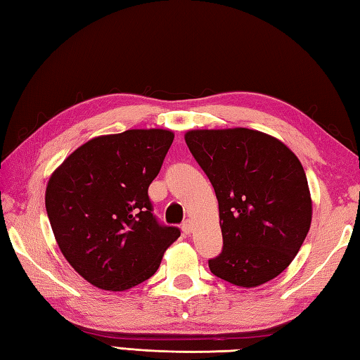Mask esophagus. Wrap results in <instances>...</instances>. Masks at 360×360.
<instances>
[{
    "label": "esophagus",
    "mask_w": 360,
    "mask_h": 360,
    "mask_svg": "<svg viewBox=\"0 0 360 360\" xmlns=\"http://www.w3.org/2000/svg\"><path fill=\"white\" fill-rule=\"evenodd\" d=\"M181 229H182V232H184V235H190V233H192V231H193L192 221H190V219L184 221V223H182V226H181Z\"/></svg>",
    "instance_id": "34e87169"
}]
</instances>
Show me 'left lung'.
<instances>
[{
    "label": "left lung",
    "instance_id": "8db88e82",
    "mask_svg": "<svg viewBox=\"0 0 360 360\" xmlns=\"http://www.w3.org/2000/svg\"><path fill=\"white\" fill-rule=\"evenodd\" d=\"M184 139L218 200L224 246L209 259L212 274L240 288L271 281L292 263L311 227L302 162L257 129H190Z\"/></svg>",
    "mask_w": 360,
    "mask_h": 360
}]
</instances>
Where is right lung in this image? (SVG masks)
<instances>
[{
    "mask_svg": "<svg viewBox=\"0 0 360 360\" xmlns=\"http://www.w3.org/2000/svg\"><path fill=\"white\" fill-rule=\"evenodd\" d=\"M173 139L162 128L97 136L52 172L44 202L53 236L93 286L112 292L137 286L179 238L178 227L153 217L148 198Z\"/></svg>",
    "mask_w": 360,
    "mask_h": 360,
    "instance_id": "obj_1",
    "label": "right lung"
}]
</instances>
